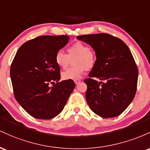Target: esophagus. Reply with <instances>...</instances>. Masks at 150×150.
Segmentation results:
<instances>
[{"mask_svg": "<svg viewBox=\"0 0 150 150\" xmlns=\"http://www.w3.org/2000/svg\"><path fill=\"white\" fill-rule=\"evenodd\" d=\"M80 82H81V81H80L79 79H75V80H74V83H75L76 84V85H77V84L79 83Z\"/></svg>", "mask_w": 150, "mask_h": 150, "instance_id": "1", "label": "esophagus"}]
</instances>
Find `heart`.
Instances as JSON below:
<instances>
[{
	"label": "heart",
	"mask_w": 150,
	"mask_h": 150,
	"mask_svg": "<svg viewBox=\"0 0 150 150\" xmlns=\"http://www.w3.org/2000/svg\"><path fill=\"white\" fill-rule=\"evenodd\" d=\"M68 54L59 50L56 53L54 61L59 67L64 69L69 63V59L75 57L73 67L67 69L62 73L64 80H74L80 78L87 69L92 68L97 60L96 54L89 47L81 42H76L67 49Z\"/></svg>",
	"instance_id": "b5f03b06"
}]
</instances>
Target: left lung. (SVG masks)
Segmentation results:
<instances>
[{
	"label": "left lung",
	"instance_id": "obj_1",
	"mask_svg": "<svg viewBox=\"0 0 150 150\" xmlns=\"http://www.w3.org/2000/svg\"><path fill=\"white\" fill-rule=\"evenodd\" d=\"M76 38L90 45L97 57L90 78L84 80L89 107L102 117L120 115L132 101L137 90L138 69L130 50L120 39L106 33Z\"/></svg>",
	"mask_w": 150,
	"mask_h": 150
}]
</instances>
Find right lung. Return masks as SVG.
<instances>
[{
	"label": "right lung",
	"instance_id": "right-lung-1",
	"mask_svg": "<svg viewBox=\"0 0 150 150\" xmlns=\"http://www.w3.org/2000/svg\"><path fill=\"white\" fill-rule=\"evenodd\" d=\"M67 35H45L29 40L17 52L11 67L14 96L27 112L38 119L47 120L62 111L75 83L60 80L55 54L68 43ZM56 81L54 87L50 83Z\"/></svg>",
	"mask_w": 150,
	"mask_h": 150
}]
</instances>
